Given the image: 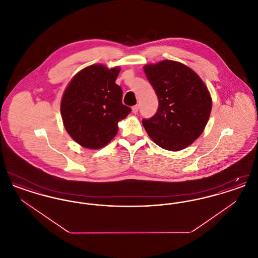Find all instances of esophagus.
<instances>
[{
  "instance_id": "obj_1",
  "label": "esophagus",
  "mask_w": 258,
  "mask_h": 258,
  "mask_svg": "<svg viewBox=\"0 0 258 258\" xmlns=\"http://www.w3.org/2000/svg\"><path fill=\"white\" fill-rule=\"evenodd\" d=\"M138 109H139V106L136 104V105H135V106H133V112L135 113V114H136L137 112H138Z\"/></svg>"
}]
</instances>
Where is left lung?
<instances>
[{
  "label": "left lung",
  "mask_w": 258,
  "mask_h": 258,
  "mask_svg": "<svg viewBox=\"0 0 258 258\" xmlns=\"http://www.w3.org/2000/svg\"><path fill=\"white\" fill-rule=\"evenodd\" d=\"M144 71L159 99V108L142 123L160 147L180 151L203 133L212 109L208 89L194 71L178 61L147 64Z\"/></svg>",
  "instance_id": "1"
}]
</instances>
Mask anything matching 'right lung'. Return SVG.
<instances>
[{
    "mask_svg": "<svg viewBox=\"0 0 258 258\" xmlns=\"http://www.w3.org/2000/svg\"><path fill=\"white\" fill-rule=\"evenodd\" d=\"M119 73V68L90 66L74 76L63 93L64 128L83 147L105 146L117 134L118 122L132 112L122 102V88L115 83Z\"/></svg>",
    "mask_w": 258,
    "mask_h": 258,
    "instance_id": "obj_1",
    "label": "right lung"
}]
</instances>
